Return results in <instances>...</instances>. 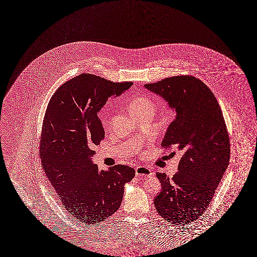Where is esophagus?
<instances>
[{
    "label": "esophagus",
    "mask_w": 257,
    "mask_h": 257,
    "mask_svg": "<svg viewBox=\"0 0 257 257\" xmlns=\"http://www.w3.org/2000/svg\"><path fill=\"white\" fill-rule=\"evenodd\" d=\"M136 175L142 178H146V177H154L155 174L151 171L150 169L145 166H139L136 169Z\"/></svg>",
    "instance_id": "obj_1"
}]
</instances>
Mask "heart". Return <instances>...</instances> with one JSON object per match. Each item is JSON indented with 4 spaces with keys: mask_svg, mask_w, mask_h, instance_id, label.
<instances>
[{
    "mask_svg": "<svg viewBox=\"0 0 257 257\" xmlns=\"http://www.w3.org/2000/svg\"><path fill=\"white\" fill-rule=\"evenodd\" d=\"M155 109V103L149 97H140L135 98L133 101L129 105V110L131 114L137 113L139 111H142L144 109Z\"/></svg>",
    "mask_w": 257,
    "mask_h": 257,
    "instance_id": "obj_1",
    "label": "heart"
}]
</instances>
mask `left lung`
Instances as JSON below:
<instances>
[{
  "label": "left lung",
  "instance_id": "obj_1",
  "mask_svg": "<svg viewBox=\"0 0 257 257\" xmlns=\"http://www.w3.org/2000/svg\"><path fill=\"white\" fill-rule=\"evenodd\" d=\"M144 87L168 102L175 112L161 142L181 153L172 178L158 173L161 191L156 210L170 223L186 225L207 210L230 162V138L218 101L203 81L176 76Z\"/></svg>",
  "mask_w": 257,
  "mask_h": 257
}]
</instances>
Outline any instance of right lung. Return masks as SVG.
Masks as SVG:
<instances>
[{
	"label": "right lung",
	"mask_w": 257,
	"mask_h": 257,
	"mask_svg": "<svg viewBox=\"0 0 257 257\" xmlns=\"http://www.w3.org/2000/svg\"><path fill=\"white\" fill-rule=\"evenodd\" d=\"M131 85L80 74L59 87L46 108L40 141L42 165L64 211L84 224L104 221L116 212L124 185L135 177L129 166L99 171L92 162L93 147L105 134L98 112L108 98Z\"/></svg>",
	"instance_id": "add662e5"
}]
</instances>
